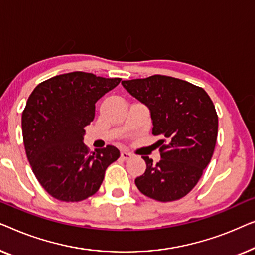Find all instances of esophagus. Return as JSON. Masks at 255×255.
<instances>
[{"label": "esophagus", "instance_id": "1", "mask_svg": "<svg viewBox=\"0 0 255 255\" xmlns=\"http://www.w3.org/2000/svg\"><path fill=\"white\" fill-rule=\"evenodd\" d=\"M120 156H121V158L123 159H128V158H130L131 157V153L130 152H128V151H121V153H120Z\"/></svg>", "mask_w": 255, "mask_h": 255}]
</instances>
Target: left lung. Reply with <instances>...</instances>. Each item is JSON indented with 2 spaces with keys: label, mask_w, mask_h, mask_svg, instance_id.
I'll return each instance as SVG.
<instances>
[{
  "label": "left lung",
  "mask_w": 255,
  "mask_h": 255,
  "mask_svg": "<svg viewBox=\"0 0 255 255\" xmlns=\"http://www.w3.org/2000/svg\"><path fill=\"white\" fill-rule=\"evenodd\" d=\"M124 88L149 107L152 134L162 159L153 164L146 156V170L135 179L138 191L160 202L187 195L210 163L218 131L213 100L202 88L171 76L153 75L124 81Z\"/></svg>",
  "instance_id": "1"
}]
</instances>
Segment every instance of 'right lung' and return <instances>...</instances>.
Masks as SVG:
<instances>
[{"mask_svg": "<svg viewBox=\"0 0 255 255\" xmlns=\"http://www.w3.org/2000/svg\"><path fill=\"white\" fill-rule=\"evenodd\" d=\"M120 81L74 71L41 82L28 97L21 114L25 152L39 184L53 198L64 202L90 198L109 165L120 157L113 145L89 152L83 143L97 100Z\"/></svg>", "mask_w": 255, "mask_h": 255, "instance_id": "right-lung-1", "label": "right lung"}]
</instances>
